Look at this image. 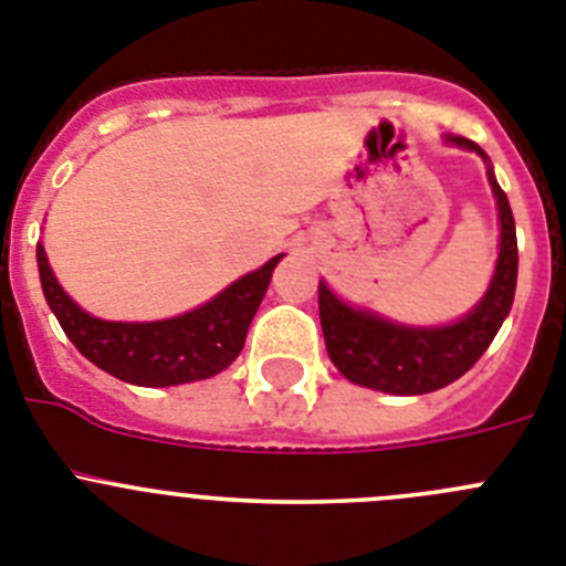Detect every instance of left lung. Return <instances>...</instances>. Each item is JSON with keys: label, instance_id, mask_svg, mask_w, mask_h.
I'll return each instance as SVG.
<instances>
[{"label": "left lung", "instance_id": "1", "mask_svg": "<svg viewBox=\"0 0 566 566\" xmlns=\"http://www.w3.org/2000/svg\"><path fill=\"white\" fill-rule=\"evenodd\" d=\"M444 142L473 149L488 164V181L496 195L499 223H502L496 272L484 297L479 300V306L468 317L439 328L399 326L374 312L348 306L326 283H319V326L326 337L328 357L345 379L374 388V391L417 397V394H431L451 385L488 352V345L493 343L513 306L518 247L516 221L510 212L507 195L496 184V175L479 144L462 135H444Z\"/></svg>", "mask_w": 566, "mask_h": 566}]
</instances>
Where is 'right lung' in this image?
Returning a JSON list of instances; mask_svg holds the SVG:
<instances>
[{
  "instance_id": "right-lung-1",
  "label": "right lung",
  "mask_w": 566,
  "mask_h": 566,
  "mask_svg": "<svg viewBox=\"0 0 566 566\" xmlns=\"http://www.w3.org/2000/svg\"><path fill=\"white\" fill-rule=\"evenodd\" d=\"M280 258L283 254L263 263L258 272L234 280L232 286L195 312L155 323H113L78 308L59 286L42 243L36 247L44 300L70 343L102 371L144 388L209 379L229 368L243 352L249 323L266 294Z\"/></svg>"
}]
</instances>
